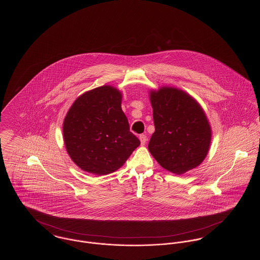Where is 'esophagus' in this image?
I'll use <instances>...</instances> for the list:
<instances>
[{"label": "esophagus", "mask_w": 260, "mask_h": 260, "mask_svg": "<svg viewBox=\"0 0 260 260\" xmlns=\"http://www.w3.org/2000/svg\"><path fill=\"white\" fill-rule=\"evenodd\" d=\"M139 139H140V142H141L142 146H144V145L146 144L147 140H148V139H147V136H146V135H143V134L139 136Z\"/></svg>", "instance_id": "1"}]
</instances>
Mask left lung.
<instances>
[{
  "label": "left lung",
  "instance_id": "1",
  "mask_svg": "<svg viewBox=\"0 0 260 260\" xmlns=\"http://www.w3.org/2000/svg\"><path fill=\"white\" fill-rule=\"evenodd\" d=\"M155 132L148 149L167 171L183 175L201 165L211 143L212 127L201 104L188 92L173 86L151 89Z\"/></svg>",
  "mask_w": 260,
  "mask_h": 260
}]
</instances>
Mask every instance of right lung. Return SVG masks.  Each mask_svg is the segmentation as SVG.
<instances>
[{"mask_svg": "<svg viewBox=\"0 0 260 260\" xmlns=\"http://www.w3.org/2000/svg\"><path fill=\"white\" fill-rule=\"evenodd\" d=\"M122 93L102 85L79 95L62 126L71 160L82 171L104 176L117 171L140 145L121 108Z\"/></svg>", "mask_w": 260, "mask_h": 260, "instance_id": "add662e5", "label": "right lung"}]
</instances>
